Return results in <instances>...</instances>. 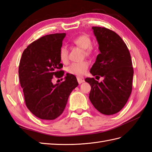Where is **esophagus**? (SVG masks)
<instances>
[{"mask_svg": "<svg viewBox=\"0 0 152 152\" xmlns=\"http://www.w3.org/2000/svg\"><path fill=\"white\" fill-rule=\"evenodd\" d=\"M77 82H78L80 84L83 83L85 81L84 77L82 76H77Z\"/></svg>", "mask_w": 152, "mask_h": 152, "instance_id": "esophagus-1", "label": "esophagus"}]
</instances>
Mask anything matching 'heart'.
Listing matches in <instances>:
<instances>
[{
	"label": "heart",
	"instance_id": "1",
	"mask_svg": "<svg viewBox=\"0 0 152 152\" xmlns=\"http://www.w3.org/2000/svg\"><path fill=\"white\" fill-rule=\"evenodd\" d=\"M72 43L84 49L85 54L89 55L92 53L91 47L92 41L87 34H81L72 40ZM60 58L63 63H67L69 60V50L65 46H62L60 50ZM89 67V62L84 60L81 62H74L67 69V71L71 75L81 76L86 72Z\"/></svg>",
	"mask_w": 152,
	"mask_h": 152
}]
</instances>
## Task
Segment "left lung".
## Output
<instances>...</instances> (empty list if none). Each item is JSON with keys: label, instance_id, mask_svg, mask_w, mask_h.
Wrapping results in <instances>:
<instances>
[{"label": "left lung", "instance_id": "left-lung-1", "mask_svg": "<svg viewBox=\"0 0 152 152\" xmlns=\"http://www.w3.org/2000/svg\"><path fill=\"white\" fill-rule=\"evenodd\" d=\"M100 53L91 69L92 76L104 80L98 82L87 77L91 86L89 99L96 109L104 115L118 113L125 105L132 89L134 69L125 43L118 34L101 27H92Z\"/></svg>", "mask_w": 152, "mask_h": 152}]
</instances>
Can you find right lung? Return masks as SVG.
Listing matches in <instances>:
<instances>
[{
	"label": "right lung",
	"instance_id": "1",
	"mask_svg": "<svg viewBox=\"0 0 152 152\" xmlns=\"http://www.w3.org/2000/svg\"><path fill=\"white\" fill-rule=\"evenodd\" d=\"M65 33L48 34L29 44L22 53L18 68L26 107L37 118L53 120L65 109L69 96L78 83L67 73L65 81L54 85V76L63 77L60 50Z\"/></svg>",
	"mask_w": 152,
	"mask_h": 152
}]
</instances>
